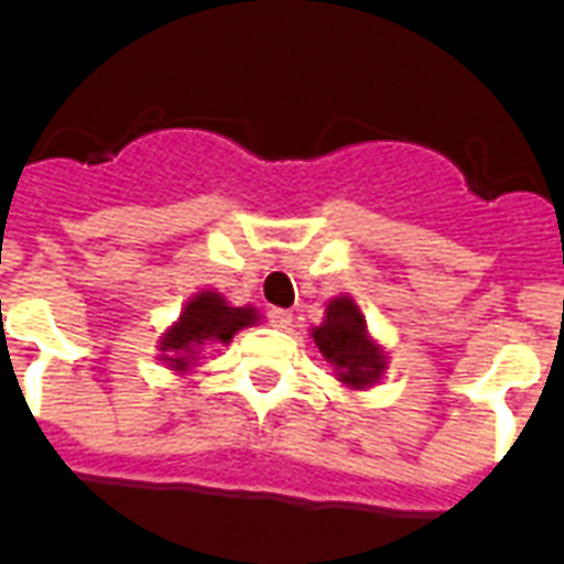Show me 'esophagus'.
Instances as JSON below:
<instances>
[{"instance_id":"esophagus-1","label":"esophagus","mask_w":564,"mask_h":564,"mask_svg":"<svg viewBox=\"0 0 564 564\" xmlns=\"http://www.w3.org/2000/svg\"><path fill=\"white\" fill-rule=\"evenodd\" d=\"M269 323H271V326H278V329H286V326L293 323V311H283V307H271Z\"/></svg>"}]
</instances>
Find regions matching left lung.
<instances>
[{
  "mask_svg": "<svg viewBox=\"0 0 564 564\" xmlns=\"http://www.w3.org/2000/svg\"><path fill=\"white\" fill-rule=\"evenodd\" d=\"M311 338L323 359L335 366V378L350 390L375 387L387 368V356L368 335L366 317L359 314V305L350 295L332 299L326 305V319L311 329Z\"/></svg>",
  "mask_w": 564,
  "mask_h": 564,
  "instance_id": "obj_1",
  "label": "left lung"
}]
</instances>
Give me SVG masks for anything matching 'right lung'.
I'll list each match as a JSON object with an SVG mask.
<instances>
[{"mask_svg": "<svg viewBox=\"0 0 564 564\" xmlns=\"http://www.w3.org/2000/svg\"><path fill=\"white\" fill-rule=\"evenodd\" d=\"M257 319V307H232L220 293L205 290V293L193 295L181 311L177 323L165 329L160 341L162 359L174 371H186L189 366H196L198 347L229 344L235 332L253 326Z\"/></svg>", "mask_w": 564, "mask_h": 564, "instance_id": "add662e5", "label": "right lung"}]
</instances>
